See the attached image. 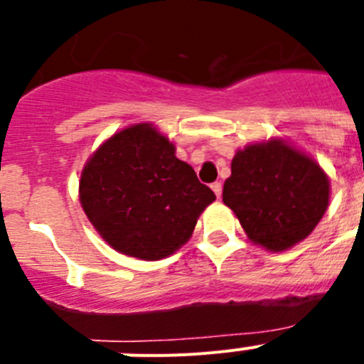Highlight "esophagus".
I'll list each match as a JSON object with an SVG mask.
<instances>
[{"label": "esophagus", "instance_id": "esophagus-1", "mask_svg": "<svg viewBox=\"0 0 364 364\" xmlns=\"http://www.w3.org/2000/svg\"><path fill=\"white\" fill-rule=\"evenodd\" d=\"M211 189H213V193L217 195V198L222 197V184H220V182H213V184H211Z\"/></svg>", "mask_w": 364, "mask_h": 364}]
</instances>
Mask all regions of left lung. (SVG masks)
Returning <instances> with one entry per match:
<instances>
[{
	"label": "left lung",
	"instance_id": "obj_1",
	"mask_svg": "<svg viewBox=\"0 0 364 364\" xmlns=\"http://www.w3.org/2000/svg\"><path fill=\"white\" fill-rule=\"evenodd\" d=\"M222 200L253 244L286 252L324 217L330 178L314 156L282 138H268L237 149Z\"/></svg>",
	"mask_w": 364,
	"mask_h": 364
}]
</instances>
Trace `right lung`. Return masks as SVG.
Here are the masks:
<instances>
[{
  "mask_svg": "<svg viewBox=\"0 0 364 364\" xmlns=\"http://www.w3.org/2000/svg\"><path fill=\"white\" fill-rule=\"evenodd\" d=\"M175 151L166 134L142 122L104 140L83 166L80 204L100 237L122 255H173L215 200Z\"/></svg>",
  "mask_w": 364,
  "mask_h": 364,
  "instance_id": "add662e5",
  "label": "right lung"
}]
</instances>
